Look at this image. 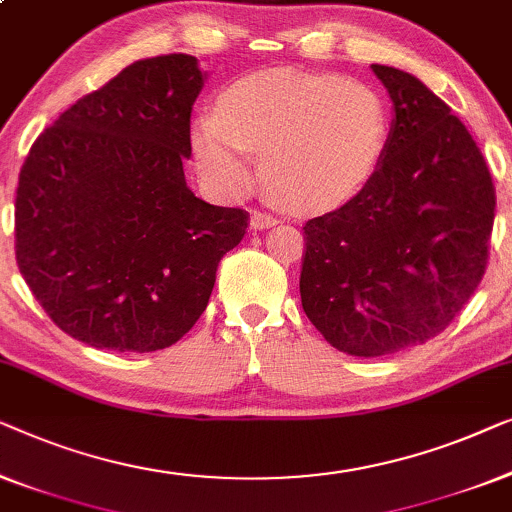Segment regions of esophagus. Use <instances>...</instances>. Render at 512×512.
Returning a JSON list of instances; mask_svg holds the SVG:
<instances>
[{"mask_svg": "<svg viewBox=\"0 0 512 512\" xmlns=\"http://www.w3.org/2000/svg\"><path fill=\"white\" fill-rule=\"evenodd\" d=\"M273 225H276V218L269 213L255 211L253 215H250V229H253V232H262V229H269Z\"/></svg>", "mask_w": 512, "mask_h": 512, "instance_id": "1", "label": "esophagus"}]
</instances>
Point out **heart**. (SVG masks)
<instances>
[{
	"mask_svg": "<svg viewBox=\"0 0 512 512\" xmlns=\"http://www.w3.org/2000/svg\"><path fill=\"white\" fill-rule=\"evenodd\" d=\"M390 132V106L373 85L271 69L229 85L218 113H199L190 136L201 176L215 190L246 192L257 153L280 199L320 211L345 204L371 183Z\"/></svg>",
	"mask_w": 512,
	"mask_h": 512,
	"instance_id": "1",
	"label": "heart"
}]
</instances>
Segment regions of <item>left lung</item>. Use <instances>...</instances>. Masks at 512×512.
I'll list each match as a JSON object with an SVG mask.
<instances>
[{"mask_svg":"<svg viewBox=\"0 0 512 512\" xmlns=\"http://www.w3.org/2000/svg\"><path fill=\"white\" fill-rule=\"evenodd\" d=\"M392 99L383 164L362 192L306 222L301 306L336 350L383 357L450 325L478 290L494 185L450 106L408 71L371 64Z\"/></svg>","mask_w":512,"mask_h":512,"instance_id":"8db88e82","label":"left lung"}]
</instances>
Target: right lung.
I'll use <instances>...</instances> for the list:
<instances>
[{"label":"right lung","mask_w":512,"mask_h":512,"mask_svg":"<svg viewBox=\"0 0 512 512\" xmlns=\"http://www.w3.org/2000/svg\"><path fill=\"white\" fill-rule=\"evenodd\" d=\"M197 57L129 64L64 111L30 150L16 192V259L43 311L92 348L153 352L206 311L248 213L185 183Z\"/></svg>","instance_id":"add662e5"}]
</instances>
